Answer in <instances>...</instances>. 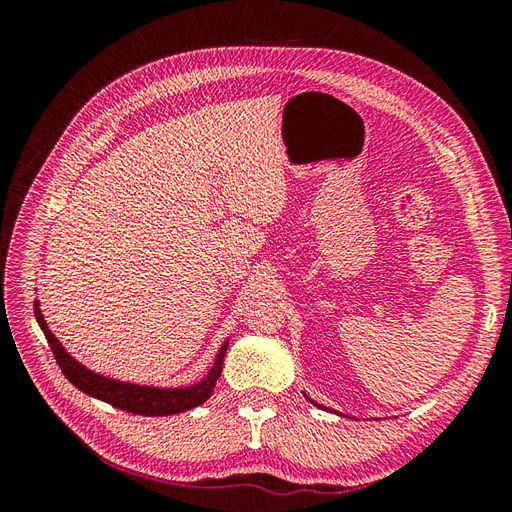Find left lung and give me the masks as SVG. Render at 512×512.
Here are the masks:
<instances>
[{
  "label": "left lung",
  "instance_id": "1",
  "mask_svg": "<svg viewBox=\"0 0 512 512\" xmlns=\"http://www.w3.org/2000/svg\"><path fill=\"white\" fill-rule=\"evenodd\" d=\"M312 404H316V401H312ZM316 406H318V408H322V406H320V404H316Z\"/></svg>",
  "mask_w": 512,
  "mask_h": 512
}]
</instances>
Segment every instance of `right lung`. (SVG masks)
Returning <instances> with one entry per match:
<instances>
[{"instance_id":"add662e5","label":"right lung","mask_w":512,"mask_h":512,"mask_svg":"<svg viewBox=\"0 0 512 512\" xmlns=\"http://www.w3.org/2000/svg\"><path fill=\"white\" fill-rule=\"evenodd\" d=\"M36 320L40 324V329L44 331L46 342H49L55 361L64 374L76 389H81L83 393L98 397L106 404H111L119 410H126L132 414H143V416H168V414H179L185 410H192L211 397L213 386L218 382L222 374V365H224V354L228 348V342L222 346L218 359H215L213 369L209 371V376L192 386H185V389H151V386H138V384H126V382H117L111 378H104L100 374H94V371L83 367L81 363H76L72 356L64 350L57 342V337L46 327V322L38 309L36 301Z\"/></svg>"}]
</instances>
